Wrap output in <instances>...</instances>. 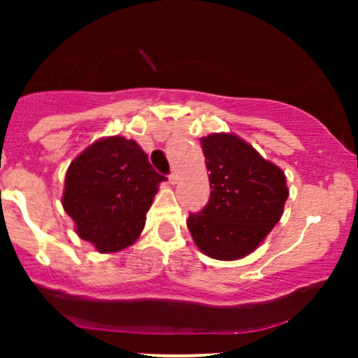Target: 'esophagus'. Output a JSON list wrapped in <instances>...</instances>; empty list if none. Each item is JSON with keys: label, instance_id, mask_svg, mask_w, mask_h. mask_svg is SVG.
Segmentation results:
<instances>
[{"label": "esophagus", "instance_id": "obj_1", "mask_svg": "<svg viewBox=\"0 0 358 358\" xmlns=\"http://www.w3.org/2000/svg\"><path fill=\"white\" fill-rule=\"evenodd\" d=\"M168 180H170V183H171V185H176V183H178V180H180L178 171H171V175L168 176Z\"/></svg>", "mask_w": 358, "mask_h": 358}]
</instances>
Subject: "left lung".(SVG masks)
<instances>
[{
	"label": "left lung",
	"instance_id": "left-lung-1",
	"mask_svg": "<svg viewBox=\"0 0 358 358\" xmlns=\"http://www.w3.org/2000/svg\"><path fill=\"white\" fill-rule=\"evenodd\" d=\"M210 199L187 225L196 248L219 261H236L257 249L282 215L289 195L285 171L231 133L200 139Z\"/></svg>",
	"mask_w": 358,
	"mask_h": 358
}]
</instances>
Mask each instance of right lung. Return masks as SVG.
Here are the masks:
<instances>
[{
    "mask_svg": "<svg viewBox=\"0 0 358 358\" xmlns=\"http://www.w3.org/2000/svg\"><path fill=\"white\" fill-rule=\"evenodd\" d=\"M165 176L133 139L102 138L69 166L62 196L80 239L99 252H117L138 239Z\"/></svg>",
    "mask_w": 358,
    "mask_h": 358,
    "instance_id": "right-lung-1",
    "label": "right lung"
}]
</instances>
